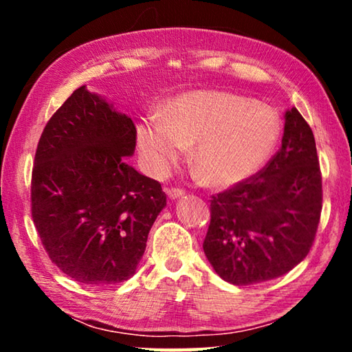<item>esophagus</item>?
Instances as JSON below:
<instances>
[{"label": "esophagus", "instance_id": "34e87169", "mask_svg": "<svg viewBox=\"0 0 352 352\" xmlns=\"http://www.w3.org/2000/svg\"><path fill=\"white\" fill-rule=\"evenodd\" d=\"M164 192L168 194V197L175 200V199H180L184 195V190L180 188H164Z\"/></svg>", "mask_w": 352, "mask_h": 352}]
</instances>
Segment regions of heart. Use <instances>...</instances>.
Returning a JSON list of instances; mask_svg holds the SVG:
<instances>
[{"mask_svg":"<svg viewBox=\"0 0 352 352\" xmlns=\"http://www.w3.org/2000/svg\"><path fill=\"white\" fill-rule=\"evenodd\" d=\"M279 118L269 105L225 91L178 98L164 116L138 126L147 168L164 174L189 146L192 163L211 186H233L262 168L276 146Z\"/></svg>","mask_w":352,"mask_h":352,"instance_id":"b5f03b06","label":"heart"}]
</instances>
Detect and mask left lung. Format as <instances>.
Returning <instances> with one entry per match:
<instances>
[{"instance_id":"obj_1","label":"left lung","mask_w":352,"mask_h":352,"mask_svg":"<svg viewBox=\"0 0 352 352\" xmlns=\"http://www.w3.org/2000/svg\"><path fill=\"white\" fill-rule=\"evenodd\" d=\"M279 151L258 174L211 197L204 252L234 285L270 281L306 258L317 234L323 190L312 129L285 111Z\"/></svg>"}]
</instances>
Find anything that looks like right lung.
Here are the masks:
<instances>
[{
  "mask_svg": "<svg viewBox=\"0 0 352 352\" xmlns=\"http://www.w3.org/2000/svg\"><path fill=\"white\" fill-rule=\"evenodd\" d=\"M132 119L85 87L47 121L35 152L32 220L50 259L87 285L127 281L166 206L162 184L127 163Z\"/></svg>",
  "mask_w": 352,
  "mask_h": 352,
  "instance_id": "1",
  "label": "right lung"
}]
</instances>
